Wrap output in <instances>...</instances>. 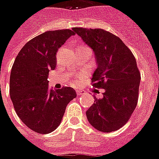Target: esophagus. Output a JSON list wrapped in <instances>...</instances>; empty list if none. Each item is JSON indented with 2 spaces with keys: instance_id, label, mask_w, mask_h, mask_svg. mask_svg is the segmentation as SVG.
Instances as JSON below:
<instances>
[{
  "instance_id": "1",
  "label": "esophagus",
  "mask_w": 159,
  "mask_h": 159,
  "mask_svg": "<svg viewBox=\"0 0 159 159\" xmlns=\"http://www.w3.org/2000/svg\"><path fill=\"white\" fill-rule=\"evenodd\" d=\"M84 93H85V91H77V95H83Z\"/></svg>"
}]
</instances>
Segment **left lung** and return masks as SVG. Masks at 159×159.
Here are the masks:
<instances>
[{
	"label": "left lung",
	"instance_id": "8db88e82",
	"mask_svg": "<svg viewBox=\"0 0 159 159\" xmlns=\"http://www.w3.org/2000/svg\"><path fill=\"white\" fill-rule=\"evenodd\" d=\"M73 30L95 53L97 68L92 86L105 91L86 111L88 122L100 131H117L128 122L137 105L140 73L135 56L119 37L104 29Z\"/></svg>",
	"mask_w": 159,
	"mask_h": 159
}]
</instances>
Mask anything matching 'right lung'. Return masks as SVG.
Wrapping results in <instances>:
<instances>
[{"instance_id": "add662e5", "label": "right lung", "mask_w": 159, "mask_h": 159, "mask_svg": "<svg viewBox=\"0 0 159 159\" xmlns=\"http://www.w3.org/2000/svg\"><path fill=\"white\" fill-rule=\"evenodd\" d=\"M73 35L70 29L47 31L26 43L13 64L10 95L14 108L22 122L37 133L55 131L77 96L72 87L50 89L47 80L57 64L58 50Z\"/></svg>"}]
</instances>
